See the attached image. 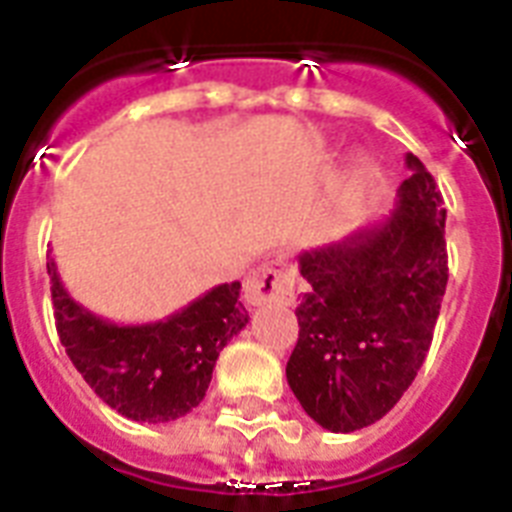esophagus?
<instances>
[{
  "label": "esophagus",
  "mask_w": 512,
  "mask_h": 512,
  "mask_svg": "<svg viewBox=\"0 0 512 512\" xmlns=\"http://www.w3.org/2000/svg\"><path fill=\"white\" fill-rule=\"evenodd\" d=\"M244 300L249 305H292L295 303V279L287 257H273L263 263L244 284Z\"/></svg>",
  "instance_id": "1"
}]
</instances>
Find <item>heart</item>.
I'll return each instance as SVG.
<instances>
[{"label": "heart", "mask_w": 512, "mask_h": 512, "mask_svg": "<svg viewBox=\"0 0 512 512\" xmlns=\"http://www.w3.org/2000/svg\"><path fill=\"white\" fill-rule=\"evenodd\" d=\"M358 167H361V170H364V167H366V164H364V162H358Z\"/></svg>", "instance_id": "1"}]
</instances>
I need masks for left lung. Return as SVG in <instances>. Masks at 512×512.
<instances>
[{
    "label": "left lung",
    "instance_id": "left-lung-1",
    "mask_svg": "<svg viewBox=\"0 0 512 512\" xmlns=\"http://www.w3.org/2000/svg\"><path fill=\"white\" fill-rule=\"evenodd\" d=\"M396 209L300 255L305 292L287 382L313 422L353 433L382 420L428 356L444 300L446 209L417 156Z\"/></svg>",
    "mask_w": 512,
    "mask_h": 512
}]
</instances>
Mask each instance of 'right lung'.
<instances>
[{
	"instance_id": "1",
	"label": "right lung",
	"mask_w": 512,
	"mask_h": 512,
	"mask_svg": "<svg viewBox=\"0 0 512 512\" xmlns=\"http://www.w3.org/2000/svg\"><path fill=\"white\" fill-rule=\"evenodd\" d=\"M55 327L76 372L103 404L135 422H172L204 401L220 350L247 327L241 284H220L151 324H114L68 295L47 260Z\"/></svg>"
}]
</instances>
